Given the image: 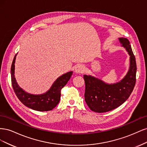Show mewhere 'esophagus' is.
Listing matches in <instances>:
<instances>
[{
	"mask_svg": "<svg viewBox=\"0 0 147 147\" xmlns=\"http://www.w3.org/2000/svg\"><path fill=\"white\" fill-rule=\"evenodd\" d=\"M84 71V66L82 64H79L78 65L75 69V72L76 74H82L83 73Z\"/></svg>",
	"mask_w": 147,
	"mask_h": 147,
	"instance_id": "obj_1",
	"label": "esophagus"
}]
</instances>
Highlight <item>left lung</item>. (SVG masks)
Returning a JSON list of instances; mask_svg holds the SVG:
<instances>
[{
  "instance_id": "obj_1",
  "label": "left lung",
  "mask_w": 147,
  "mask_h": 147,
  "mask_svg": "<svg viewBox=\"0 0 147 147\" xmlns=\"http://www.w3.org/2000/svg\"><path fill=\"white\" fill-rule=\"evenodd\" d=\"M121 46L129 56V67L121 80L108 83L102 80L84 75L85 82L84 100L90 109L94 112L104 113L117 108L130 96L136 84L137 66L130 42L126 38H118Z\"/></svg>"
}]
</instances>
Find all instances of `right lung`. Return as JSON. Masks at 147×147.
Returning a JSON list of instances; mask_svg holds the SVG:
<instances>
[{
	"mask_svg": "<svg viewBox=\"0 0 147 147\" xmlns=\"http://www.w3.org/2000/svg\"><path fill=\"white\" fill-rule=\"evenodd\" d=\"M17 54L15 56L11 64V77L13 90L18 98L25 106L34 110L45 112L53 110L58 104L61 99V89L69 82L73 71H70L61 75L52 84L47 92L40 94H30L25 91L19 86L15 77V64Z\"/></svg>",
	"mask_w": 147,
	"mask_h": 147,
	"instance_id": "obj_1",
	"label": "right lung"
}]
</instances>
